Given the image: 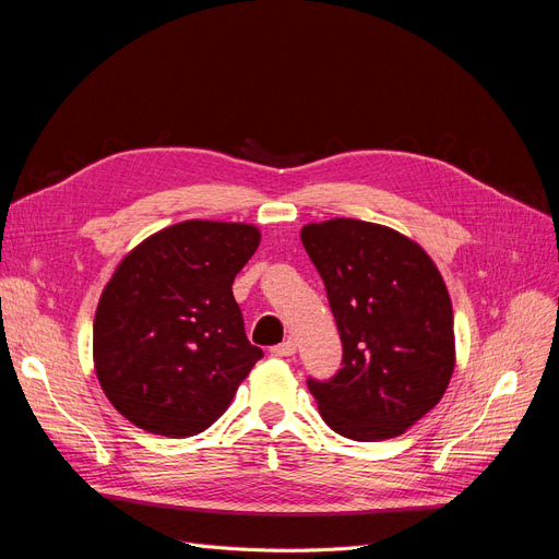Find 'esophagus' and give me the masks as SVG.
I'll return each mask as SVG.
<instances>
[{"label":"esophagus","instance_id":"1","mask_svg":"<svg viewBox=\"0 0 559 559\" xmlns=\"http://www.w3.org/2000/svg\"><path fill=\"white\" fill-rule=\"evenodd\" d=\"M270 352H273L275 357H292V354H296V343L289 337V341H284V343L275 345Z\"/></svg>","mask_w":559,"mask_h":559}]
</instances>
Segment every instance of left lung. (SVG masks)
<instances>
[{
  "instance_id": "1",
  "label": "left lung",
  "mask_w": 559,
  "mask_h": 559,
  "mask_svg": "<svg viewBox=\"0 0 559 559\" xmlns=\"http://www.w3.org/2000/svg\"><path fill=\"white\" fill-rule=\"evenodd\" d=\"M326 284L343 368L308 380L326 425L352 441H386L443 399L454 373V317L443 275L408 235L359 218L300 228Z\"/></svg>"
}]
</instances>
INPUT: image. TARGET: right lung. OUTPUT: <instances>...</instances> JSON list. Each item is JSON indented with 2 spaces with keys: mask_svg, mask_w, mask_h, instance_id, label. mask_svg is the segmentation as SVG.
<instances>
[{
  "mask_svg": "<svg viewBox=\"0 0 559 559\" xmlns=\"http://www.w3.org/2000/svg\"><path fill=\"white\" fill-rule=\"evenodd\" d=\"M259 242L253 224L191 218L148 235L116 265L95 310L93 364L134 427L186 438L228 411L263 357L233 298Z\"/></svg>",
  "mask_w": 559,
  "mask_h": 559,
  "instance_id": "right-lung-1",
  "label": "right lung"
}]
</instances>
